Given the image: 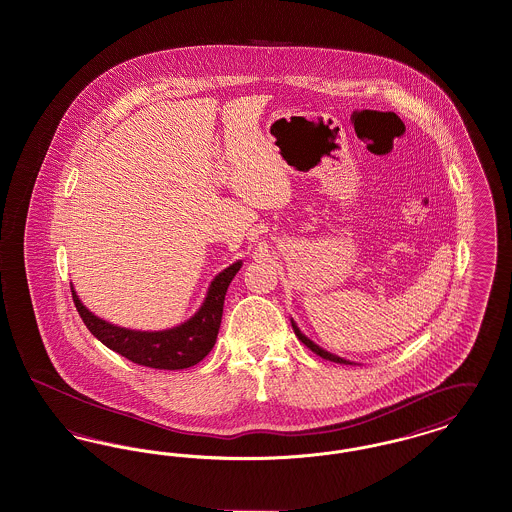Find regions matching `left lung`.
Listing matches in <instances>:
<instances>
[{"label":"left lung","instance_id":"obj_1","mask_svg":"<svg viewBox=\"0 0 512 512\" xmlns=\"http://www.w3.org/2000/svg\"><path fill=\"white\" fill-rule=\"evenodd\" d=\"M293 332H295V336H297V340L301 341V343H305L313 353H317L318 357H322V359H326V361H332V363H340V365H351L349 361H345V359H341V357H336V355H332V353H328V351H324V349H320L317 343H313V341L309 340L305 334H301V330L295 326V322H292Z\"/></svg>","mask_w":512,"mask_h":512}]
</instances>
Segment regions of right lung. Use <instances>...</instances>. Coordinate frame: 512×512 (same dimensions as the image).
Segmentation results:
<instances>
[{"label": "right lung", "instance_id": "1", "mask_svg": "<svg viewBox=\"0 0 512 512\" xmlns=\"http://www.w3.org/2000/svg\"><path fill=\"white\" fill-rule=\"evenodd\" d=\"M242 263H234L224 268L219 276L211 282L205 303L188 322L163 330V332H138L113 326L101 318L94 317L78 299L73 290V301L80 318L84 320L86 328L98 338L103 345L122 355L124 359L136 365L159 368V370H180L188 368L203 361L209 351L213 349L217 334H219L220 320H222V307L224 295L240 270Z\"/></svg>", "mask_w": 512, "mask_h": 512}]
</instances>
